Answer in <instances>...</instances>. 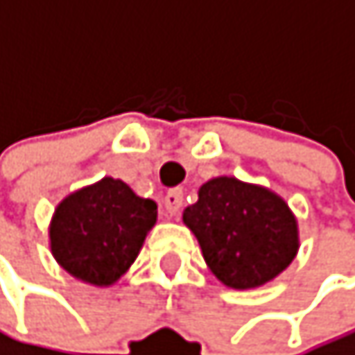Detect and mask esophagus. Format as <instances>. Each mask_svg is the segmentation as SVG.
I'll return each instance as SVG.
<instances>
[{"mask_svg":"<svg viewBox=\"0 0 355 355\" xmlns=\"http://www.w3.org/2000/svg\"><path fill=\"white\" fill-rule=\"evenodd\" d=\"M181 206H183V191L181 189H172V191H168L166 193V198H164V210H166V214H176L181 210Z\"/></svg>","mask_w":355,"mask_h":355,"instance_id":"obj_1","label":"esophagus"}]
</instances>
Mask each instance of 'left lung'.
Here are the masks:
<instances>
[{"instance_id": "1", "label": "left lung", "mask_w": 355, "mask_h": 355, "mask_svg": "<svg viewBox=\"0 0 355 355\" xmlns=\"http://www.w3.org/2000/svg\"><path fill=\"white\" fill-rule=\"evenodd\" d=\"M183 220L218 280L238 291L280 275L297 257L299 230L288 204L273 191L218 176L204 183Z\"/></svg>"}]
</instances>
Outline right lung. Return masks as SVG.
<instances>
[{
    "label": "right lung",
    "mask_w": 355,
    "mask_h": 355,
    "mask_svg": "<svg viewBox=\"0 0 355 355\" xmlns=\"http://www.w3.org/2000/svg\"><path fill=\"white\" fill-rule=\"evenodd\" d=\"M157 204L139 198L119 179L67 196L50 223V248L58 265L94 286H111L128 271L155 225Z\"/></svg>",
    "instance_id": "1"
}]
</instances>
